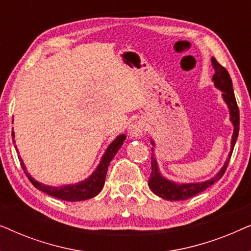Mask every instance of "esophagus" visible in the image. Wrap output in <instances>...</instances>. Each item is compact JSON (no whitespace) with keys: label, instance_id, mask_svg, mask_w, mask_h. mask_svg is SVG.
<instances>
[{"label":"esophagus","instance_id":"esophagus-1","mask_svg":"<svg viewBox=\"0 0 251 251\" xmlns=\"http://www.w3.org/2000/svg\"><path fill=\"white\" fill-rule=\"evenodd\" d=\"M147 126L143 120H136L129 126V133L131 137H140L146 132Z\"/></svg>","mask_w":251,"mask_h":251}]
</instances>
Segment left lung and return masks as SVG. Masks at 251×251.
Instances as JSON below:
<instances>
[{"mask_svg":"<svg viewBox=\"0 0 251 251\" xmlns=\"http://www.w3.org/2000/svg\"><path fill=\"white\" fill-rule=\"evenodd\" d=\"M212 67L215 70V74L212 76V81H214L215 87L218 88L219 90L223 91V98L226 104L228 106L229 109V115H231V121L234 126L233 130V136L231 140V152L228 154L227 160L224 163V166L221 170L218 171L217 175L215 177H212L211 179H208L202 183H188V184H177L174 181L168 180L167 178L162 177V175L160 174L159 167H157L156 160L154 157V154L152 155V173H151L150 179H149V186L151 191L154 194H156L157 197L164 199V200L169 201H180V200H187L194 195H197L204 190H207L208 187H210L211 185H214L216 181H218L223 177V175L225 174L226 168L228 166L229 159H231L233 149H234L236 138L239 135V126H240V114H239V107L236 104L234 92H233L232 87V80L229 76L228 72L226 71L225 67H223L221 64L218 63L215 58H211ZM152 145H154V142L152 140ZM153 151V149H152Z\"/></svg>","mask_w":251,"mask_h":251,"instance_id":"8db88e82","label":"left lung"}]
</instances>
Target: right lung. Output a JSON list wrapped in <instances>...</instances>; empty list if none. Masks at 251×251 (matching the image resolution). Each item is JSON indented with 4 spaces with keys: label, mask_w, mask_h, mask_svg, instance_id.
Listing matches in <instances>:
<instances>
[{
    "label": "right lung",
    "mask_w": 251,
    "mask_h": 251,
    "mask_svg": "<svg viewBox=\"0 0 251 251\" xmlns=\"http://www.w3.org/2000/svg\"><path fill=\"white\" fill-rule=\"evenodd\" d=\"M13 137H15V132L12 131V138ZM125 139H126L125 135H120L113 140L112 144H109V146L107 147V150H106L105 154L101 157L100 162L98 164V167L96 168V170L92 173V175L88 178V179L80 181V183L73 184V185H65V186H59V187L48 186V185H44L42 183L36 181L34 178L30 177L29 174L26 171V167L23 162L22 157L20 156L18 157H19L20 164H22V168L24 169V173L26 174V176L28 177L30 183H32L37 190L42 191L44 193L51 195V197L60 199V200L71 201V202L83 201V200H88V199L96 197V195L101 191V188L104 187L106 173H107L109 163H111L113 157L115 156V154L118 153L120 147L122 146ZM13 143H15V140H13ZM17 152H18V150H17Z\"/></svg>",
    "instance_id": "add662e5"
}]
</instances>
